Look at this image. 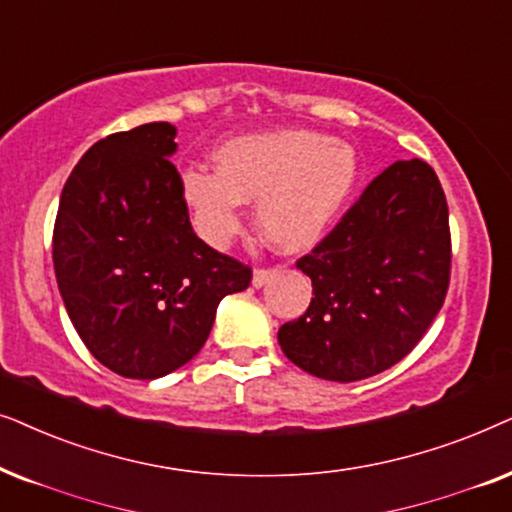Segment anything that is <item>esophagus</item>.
Wrapping results in <instances>:
<instances>
[{
	"label": "esophagus",
	"mask_w": 512,
	"mask_h": 512,
	"mask_svg": "<svg viewBox=\"0 0 512 512\" xmlns=\"http://www.w3.org/2000/svg\"><path fill=\"white\" fill-rule=\"evenodd\" d=\"M276 271L271 269H255L252 271V288H262V285H267L269 278H274Z\"/></svg>",
	"instance_id": "obj_1"
}]
</instances>
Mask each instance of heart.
Here are the masks:
<instances>
[{"label": "heart", "instance_id": "1", "mask_svg": "<svg viewBox=\"0 0 512 512\" xmlns=\"http://www.w3.org/2000/svg\"><path fill=\"white\" fill-rule=\"evenodd\" d=\"M217 170L187 168L177 192L203 241L227 245L255 202L262 234L299 252L325 236L358 182V154L342 140L302 128L236 135L213 152Z\"/></svg>", "mask_w": 512, "mask_h": 512}]
</instances>
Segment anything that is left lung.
<instances>
[{
    "label": "left lung",
    "instance_id": "left-lung-1",
    "mask_svg": "<svg viewBox=\"0 0 512 512\" xmlns=\"http://www.w3.org/2000/svg\"><path fill=\"white\" fill-rule=\"evenodd\" d=\"M449 213L435 170L395 161L297 262L306 313L278 330L285 356L313 377L360 381L400 363L438 316L449 285Z\"/></svg>",
    "mask_w": 512,
    "mask_h": 512
}]
</instances>
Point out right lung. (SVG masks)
<instances>
[{
	"label": "right lung",
	"mask_w": 512,
	"mask_h": 512,
	"mask_svg": "<svg viewBox=\"0 0 512 512\" xmlns=\"http://www.w3.org/2000/svg\"><path fill=\"white\" fill-rule=\"evenodd\" d=\"M175 135L152 121L95 142L67 177L53 227L67 316L93 358L128 379L189 363L222 299L252 278L194 234L170 163Z\"/></svg>",
	"instance_id": "right-lung-1"
}]
</instances>
